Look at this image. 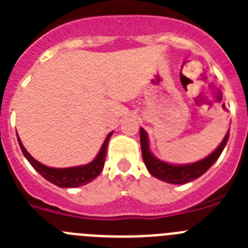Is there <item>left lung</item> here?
<instances>
[{"instance_id": "obj_1", "label": "left lung", "mask_w": 248, "mask_h": 248, "mask_svg": "<svg viewBox=\"0 0 248 248\" xmlns=\"http://www.w3.org/2000/svg\"><path fill=\"white\" fill-rule=\"evenodd\" d=\"M230 133H227L226 137L223 138L222 143L218 145V148L210 154L205 159L200 160L198 163L189 164V165H171V164L164 163L161 160L156 159L154 155L150 153L149 149V140L145 130L140 128V145H141V154L143 160L145 163L148 171L153 176H155L159 180H163L165 183L170 184H186L200 177L205 174L210 168L215 164V161L220 157L223 148L226 146L227 140H229Z\"/></svg>"}]
</instances>
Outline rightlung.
<instances>
[{
    "instance_id": "right-lung-1",
    "label": "right lung",
    "mask_w": 248,
    "mask_h": 248,
    "mask_svg": "<svg viewBox=\"0 0 248 248\" xmlns=\"http://www.w3.org/2000/svg\"><path fill=\"white\" fill-rule=\"evenodd\" d=\"M113 131L109 133L107 139L103 143L102 149H100L99 154L97 157L92 161V163L87 164V165L82 166H74V168H67V169H54L48 168V166L43 165V164L38 163L36 159L31 156L30 153L25 149V146L22 145L21 140L18 139V144L21 146V150L26 159L30 161V164L36 169L39 174L45 177L46 180L49 183L54 184V185L59 186V187H78V186L85 185V184L91 183L94 180L98 175L102 172L103 168H104L105 156H107V148H108L109 139H110Z\"/></svg>"
}]
</instances>
